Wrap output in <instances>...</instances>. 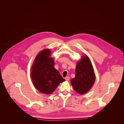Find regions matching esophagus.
<instances>
[{"label":"esophagus","instance_id":"1","mask_svg":"<svg viewBox=\"0 0 124 124\" xmlns=\"http://www.w3.org/2000/svg\"><path fill=\"white\" fill-rule=\"evenodd\" d=\"M65 80H66V81H69V79H70V78L69 77H65Z\"/></svg>","mask_w":124,"mask_h":124}]
</instances>
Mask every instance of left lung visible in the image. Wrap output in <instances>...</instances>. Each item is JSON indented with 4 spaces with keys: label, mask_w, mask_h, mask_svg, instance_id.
Here are the masks:
<instances>
[{
    "label": "left lung",
    "mask_w": 124,
    "mask_h": 124,
    "mask_svg": "<svg viewBox=\"0 0 124 124\" xmlns=\"http://www.w3.org/2000/svg\"><path fill=\"white\" fill-rule=\"evenodd\" d=\"M95 80V75L91 61L85 56L77 63L75 77L71 79V85L77 93L83 94L91 88Z\"/></svg>",
    "instance_id": "1"
}]
</instances>
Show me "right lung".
<instances>
[{"mask_svg": "<svg viewBox=\"0 0 124 124\" xmlns=\"http://www.w3.org/2000/svg\"><path fill=\"white\" fill-rule=\"evenodd\" d=\"M50 55L49 49L40 52L36 58L31 71V77L36 88L46 94L52 93L60 83L65 81L59 71L54 68V61L50 57Z\"/></svg>", "mask_w": 124, "mask_h": 124, "instance_id": "add662e5", "label": "right lung"}]
</instances>
